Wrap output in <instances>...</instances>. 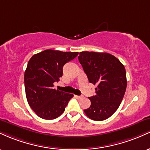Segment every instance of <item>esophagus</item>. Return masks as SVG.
I'll return each mask as SVG.
<instances>
[{
    "instance_id": "obj_1",
    "label": "esophagus",
    "mask_w": 150,
    "mask_h": 150,
    "mask_svg": "<svg viewBox=\"0 0 150 150\" xmlns=\"http://www.w3.org/2000/svg\"><path fill=\"white\" fill-rule=\"evenodd\" d=\"M75 97L77 98V99H82V96H77V95H75Z\"/></svg>"
}]
</instances>
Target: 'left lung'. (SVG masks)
<instances>
[{
    "mask_svg": "<svg viewBox=\"0 0 150 150\" xmlns=\"http://www.w3.org/2000/svg\"><path fill=\"white\" fill-rule=\"evenodd\" d=\"M78 60L89 82L97 85L95 95L89 97L90 106L84 111L92 120L107 119L119 107L126 90L124 65L108 53L82 51Z\"/></svg>",
    "mask_w": 150,
    "mask_h": 150,
    "instance_id": "8db88e82",
    "label": "left lung"
}]
</instances>
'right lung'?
Masks as SVG:
<instances>
[{"mask_svg":"<svg viewBox=\"0 0 150 150\" xmlns=\"http://www.w3.org/2000/svg\"><path fill=\"white\" fill-rule=\"evenodd\" d=\"M78 52H63L47 49L34 54L25 72L27 101L40 118L52 120L64 112L73 94L53 89V82L63 75L65 63L74 59Z\"/></svg>","mask_w":150,"mask_h":150,"instance_id":"1","label":"right lung"}]
</instances>
